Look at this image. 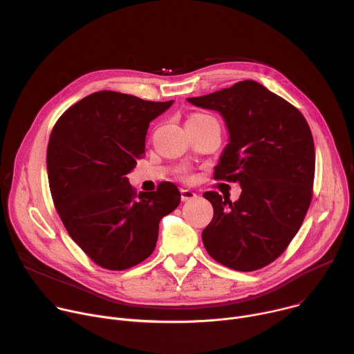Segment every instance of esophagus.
I'll use <instances>...</instances> for the list:
<instances>
[{
    "instance_id": "esophagus-1",
    "label": "esophagus",
    "mask_w": 354,
    "mask_h": 354,
    "mask_svg": "<svg viewBox=\"0 0 354 354\" xmlns=\"http://www.w3.org/2000/svg\"><path fill=\"white\" fill-rule=\"evenodd\" d=\"M196 197H197V194H196L194 192L189 190V189H182V190H180V198H182V201H189V200H193V198H196Z\"/></svg>"
}]
</instances>
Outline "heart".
I'll return each instance as SVG.
<instances>
[{"mask_svg": "<svg viewBox=\"0 0 354 354\" xmlns=\"http://www.w3.org/2000/svg\"><path fill=\"white\" fill-rule=\"evenodd\" d=\"M205 115H193V116H190L189 119H196V118H203Z\"/></svg>", "mask_w": 354, "mask_h": 354, "instance_id": "obj_1", "label": "heart"}]
</instances>
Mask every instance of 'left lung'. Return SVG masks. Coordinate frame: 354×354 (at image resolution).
<instances>
[{"mask_svg": "<svg viewBox=\"0 0 354 354\" xmlns=\"http://www.w3.org/2000/svg\"><path fill=\"white\" fill-rule=\"evenodd\" d=\"M187 102L223 116L230 141L214 179L238 182L242 189L236 201L217 192L203 194L214 209L201 232L205 248L227 268H265L286 250L311 203L315 148L310 126L287 100L250 80Z\"/></svg>", "mask_w": 354, "mask_h": 354, "instance_id": "left-lung-1", "label": "left lung"}]
</instances>
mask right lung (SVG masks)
<instances>
[{
  "mask_svg": "<svg viewBox=\"0 0 354 354\" xmlns=\"http://www.w3.org/2000/svg\"><path fill=\"white\" fill-rule=\"evenodd\" d=\"M172 104L99 91L67 109L50 134L46 164L56 210L74 242L105 269L147 259L161 218L180 203L169 182L137 194L126 176L144 154L151 120Z\"/></svg>",
  "mask_w": 354,
  "mask_h": 354,
  "instance_id": "add662e5",
  "label": "right lung"
}]
</instances>
